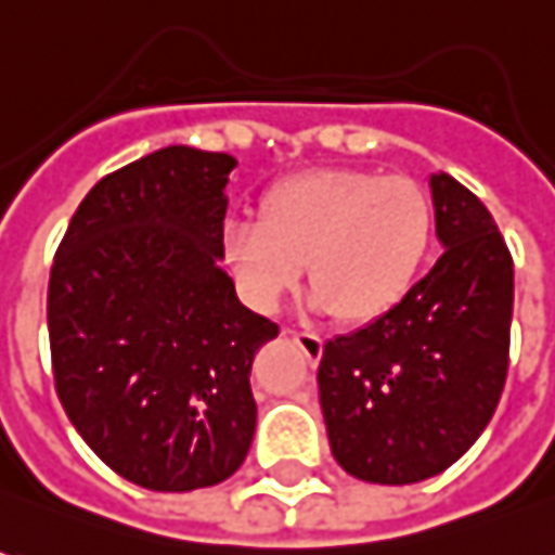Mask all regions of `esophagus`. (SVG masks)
Here are the masks:
<instances>
[{"label": "esophagus", "mask_w": 555, "mask_h": 555, "mask_svg": "<svg viewBox=\"0 0 555 555\" xmlns=\"http://www.w3.org/2000/svg\"><path fill=\"white\" fill-rule=\"evenodd\" d=\"M285 335L292 337V340H297V347L304 350V356H307L310 362H315V359L322 356V337L313 335V332H285Z\"/></svg>", "instance_id": "esophagus-1"}]
</instances>
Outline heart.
<instances>
[{"label":"heart","instance_id":"heart-1","mask_svg":"<svg viewBox=\"0 0 555 555\" xmlns=\"http://www.w3.org/2000/svg\"><path fill=\"white\" fill-rule=\"evenodd\" d=\"M433 245V202L411 178L315 168L260 199V220H236L223 255L242 292L276 310L307 263L313 307L340 322H374L409 295Z\"/></svg>","mask_w":555,"mask_h":555}]
</instances>
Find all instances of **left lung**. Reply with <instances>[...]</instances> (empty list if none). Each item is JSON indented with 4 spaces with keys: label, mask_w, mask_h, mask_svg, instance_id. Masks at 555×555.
Returning a JSON list of instances; mask_svg holds the SVG:
<instances>
[{
    "label": "left lung",
    "mask_w": 555,
    "mask_h": 555,
    "mask_svg": "<svg viewBox=\"0 0 555 555\" xmlns=\"http://www.w3.org/2000/svg\"><path fill=\"white\" fill-rule=\"evenodd\" d=\"M442 258L390 313L337 335L319 359L332 454L362 482L411 486L451 467L504 392L513 258L464 183L430 178Z\"/></svg>",
    "instance_id": "1"
}]
</instances>
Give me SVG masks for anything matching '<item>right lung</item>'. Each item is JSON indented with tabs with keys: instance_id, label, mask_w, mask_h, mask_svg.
<instances>
[{
	"instance_id": "1",
	"label": "right lung",
	"mask_w": 555,
	"mask_h": 555,
	"mask_svg": "<svg viewBox=\"0 0 555 555\" xmlns=\"http://www.w3.org/2000/svg\"><path fill=\"white\" fill-rule=\"evenodd\" d=\"M236 159L165 146L91 186L49 279L54 387L106 467L150 491L218 486L242 467L251 362L276 322L223 273V186Z\"/></svg>"
}]
</instances>
